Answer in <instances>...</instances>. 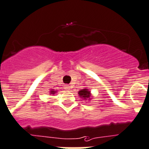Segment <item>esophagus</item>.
I'll list each match as a JSON object with an SVG mask.
<instances>
[{"label": "esophagus", "mask_w": 149, "mask_h": 149, "mask_svg": "<svg viewBox=\"0 0 149 149\" xmlns=\"http://www.w3.org/2000/svg\"><path fill=\"white\" fill-rule=\"evenodd\" d=\"M65 88H66V90L69 91L71 89V87L69 86H67V85H66V86H65Z\"/></svg>", "instance_id": "esophagus-1"}]
</instances>
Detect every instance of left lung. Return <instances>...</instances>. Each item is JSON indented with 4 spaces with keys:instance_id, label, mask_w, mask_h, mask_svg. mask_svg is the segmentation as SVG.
<instances>
[{
    "instance_id": "obj_1",
    "label": "left lung",
    "mask_w": 149,
    "mask_h": 149,
    "mask_svg": "<svg viewBox=\"0 0 149 149\" xmlns=\"http://www.w3.org/2000/svg\"><path fill=\"white\" fill-rule=\"evenodd\" d=\"M78 94L79 97L82 98V100H85L86 102H89L92 99L90 90L88 88H86L83 89H80L78 91Z\"/></svg>"
}]
</instances>
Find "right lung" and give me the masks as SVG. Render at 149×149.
I'll use <instances>...</instances> for the list:
<instances>
[{"label": "right lung", "instance_id": "add662e5", "mask_svg": "<svg viewBox=\"0 0 149 149\" xmlns=\"http://www.w3.org/2000/svg\"><path fill=\"white\" fill-rule=\"evenodd\" d=\"M57 93V91H55L54 89H51V90H49V94L50 95H54L55 93Z\"/></svg>", "mask_w": 149, "mask_h": 149}]
</instances>
